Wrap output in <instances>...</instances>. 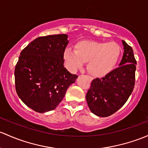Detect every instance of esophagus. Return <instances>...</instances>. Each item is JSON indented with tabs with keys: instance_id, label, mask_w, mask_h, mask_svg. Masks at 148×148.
<instances>
[{
	"instance_id": "obj_1",
	"label": "esophagus",
	"mask_w": 148,
	"mask_h": 148,
	"mask_svg": "<svg viewBox=\"0 0 148 148\" xmlns=\"http://www.w3.org/2000/svg\"><path fill=\"white\" fill-rule=\"evenodd\" d=\"M88 78H89V79H90V81H91V80H92V79H91V77H88Z\"/></svg>"
}]
</instances>
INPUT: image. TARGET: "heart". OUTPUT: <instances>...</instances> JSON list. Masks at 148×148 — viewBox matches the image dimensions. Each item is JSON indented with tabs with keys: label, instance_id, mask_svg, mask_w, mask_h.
Here are the masks:
<instances>
[{
	"label": "heart",
	"instance_id": "1",
	"mask_svg": "<svg viewBox=\"0 0 148 148\" xmlns=\"http://www.w3.org/2000/svg\"><path fill=\"white\" fill-rule=\"evenodd\" d=\"M122 54V49L114 42L83 40L75 45V50L66 48L63 57L71 71L83 67L88 62V71L95 77H103L116 67Z\"/></svg>",
	"mask_w": 148,
	"mask_h": 148
}]
</instances>
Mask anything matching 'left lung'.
<instances>
[{
  "label": "left lung",
  "instance_id": "8db88e82",
  "mask_svg": "<svg viewBox=\"0 0 148 148\" xmlns=\"http://www.w3.org/2000/svg\"><path fill=\"white\" fill-rule=\"evenodd\" d=\"M122 43L124 52L119 67L103 78L94 79L86 95L89 109L97 116L107 117L116 113L133 92L136 60L131 47L123 40Z\"/></svg>",
  "mask_w": 148,
  "mask_h": 148
}]
</instances>
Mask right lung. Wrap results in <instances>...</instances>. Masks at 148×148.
I'll return each mask as SVG.
<instances>
[{"label":"right lung","mask_w":148,"mask_h":148,"mask_svg":"<svg viewBox=\"0 0 148 148\" xmlns=\"http://www.w3.org/2000/svg\"><path fill=\"white\" fill-rule=\"evenodd\" d=\"M67 38L65 34L37 37L21 52L15 68V89L22 101L35 111L56 108L78 77L64 66Z\"/></svg>","instance_id":"1"}]
</instances>
